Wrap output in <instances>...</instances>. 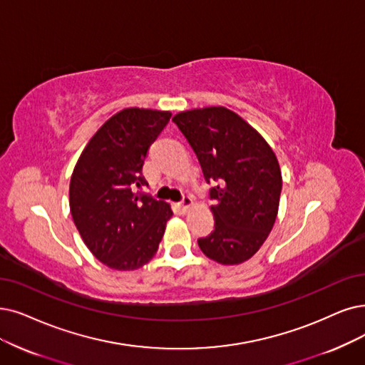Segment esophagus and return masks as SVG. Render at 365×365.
I'll return each mask as SVG.
<instances>
[{
    "label": "esophagus",
    "mask_w": 365,
    "mask_h": 365,
    "mask_svg": "<svg viewBox=\"0 0 365 365\" xmlns=\"http://www.w3.org/2000/svg\"><path fill=\"white\" fill-rule=\"evenodd\" d=\"M192 205H193V199H192V196H188V195H185L180 202V208H181L182 212H185Z\"/></svg>",
    "instance_id": "34e87169"
}]
</instances>
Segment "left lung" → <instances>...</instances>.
Returning <instances> with one entry per match:
<instances>
[{
	"instance_id": "left-lung-1",
	"label": "left lung",
	"mask_w": 365,
	"mask_h": 365,
	"mask_svg": "<svg viewBox=\"0 0 365 365\" xmlns=\"http://www.w3.org/2000/svg\"><path fill=\"white\" fill-rule=\"evenodd\" d=\"M193 148L210 197L214 230L197 244L222 265L249 260L274 226L282 170L267 140L240 115L222 106L180 112L172 118Z\"/></svg>"
}]
</instances>
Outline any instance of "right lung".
Masks as SVG:
<instances>
[{"instance_id":"right-lung-1","label":"right lung","mask_w":365,"mask_h":365,"mask_svg":"<svg viewBox=\"0 0 365 365\" xmlns=\"http://www.w3.org/2000/svg\"><path fill=\"white\" fill-rule=\"evenodd\" d=\"M172 113L128 108L101 125L70 180V212L90 252L106 267L133 271L153 259L172 217L165 200L140 192L142 166Z\"/></svg>"}]
</instances>
